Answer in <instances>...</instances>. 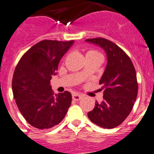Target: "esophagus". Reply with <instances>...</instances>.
I'll return each instance as SVG.
<instances>
[{"mask_svg":"<svg viewBox=\"0 0 154 154\" xmlns=\"http://www.w3.org/2000/svg\"><path fill=\"white\" fill-rule=\"evenodd\" d=\"M82 98V95L79 94V93H73V99L74 100H80Z\"/></svg>","mask_w":154,"mask_h":154,"instance_id":"1","label":"esophagus"}]
</instances>
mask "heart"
I'll use <instances>...</instances> for the list:
<instances>
[{"mask_svg":"<svg viewBox=\"0 0 154 154\" xmlns=\"http://www.w3.org/2000/svg\"><path fill=\"white\" fill-rule=\"evenodd\" d=\"M88 54H100V53H99V51H88Z\"/></svg>","mask_w":154,"mask_h":154,"instance_id":"heart-1","label":"heart"}]
</instances>
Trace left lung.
<instances>
[{
	"label": "left lung",
	"instance_id": "left-lung-1",
	"mask_svg": "<svg viewBox=\"0 0 154 154\" xmlns=\"http://www.w3.org/2000/svg\"><path fill=\"white\" fill-rule=\"evenodd\" d=\"M105 51L107 65L100 81L103 90V100L96 101L88 113L90 120L103 128L118 127L127 119L133 108L138 95L136 71L131 58L120 47L103 38L86 39Z\"/></svg>",
	"mask_w": 154,
	"mask_h": 154
}]
</instances>
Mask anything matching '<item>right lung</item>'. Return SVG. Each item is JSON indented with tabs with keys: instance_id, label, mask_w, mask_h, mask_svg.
<instances>
[{
	"instance_id": "right-lung-1",
	"label": "right lung",
	"mask_w": 154,
	"mask_h": 154,
	"mask_svg": "<svg viewBox=\"0 0 154 154\" xmlns=\"http://www.w3.org/2000/svg\"><path fill=\"white\" fill-rule=\"evenodd\" d=\"M74 41H40L25 52L12 77L13 97L23 118L32 127L49 129L62 122L71 105L72 95L55 94L51 79L62 57Z\"/></svg>"
}]
</instances>
